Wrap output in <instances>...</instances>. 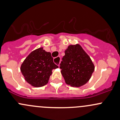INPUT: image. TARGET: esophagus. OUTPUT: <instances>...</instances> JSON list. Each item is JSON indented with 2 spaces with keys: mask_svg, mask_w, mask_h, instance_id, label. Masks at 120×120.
Segmentation results:
<instances>
[{
  "mask_svg": "<svg viewBox=\"0 0 120 120\" xmlns=\"http://www.w3.org/2000/svg\"><path fill=\"white\" fill-rule=\"evenodd\" d=\"M54 63L56 64V65H57L59 66V65H60V56H57V57L55 58L54 59Z\"/></svg>",
  "mask_w": 120,
  "mask_h": 120,
  "instance_id": "34e87169",
  "label": "esophagus"
}]
</instances>
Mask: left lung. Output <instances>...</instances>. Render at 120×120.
I'll return each instance as SVG.
<instances>
[{
    "mask_svg": "<svg viewBox=\"0 0 120 120\" xmlns=\"http://www.w3.org/2000/svg\"><path fill=\"white\" fill-rule=\"evenodd\" d=\"M60 64L65 82L73 87H80L88 82L94 70L90 58L79 45H70Z\"/></svg>",
    "mask_w": 120,
    "mask_h": 120,
    "instance_id": "left-lung-1",
    "label": "left lung"
}]
</instances>
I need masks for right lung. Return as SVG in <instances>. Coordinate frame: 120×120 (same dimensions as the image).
Here are the masks:
<instances>
[{
	"label": "right lung",
	"instance_id": "right-lung-1",
	"mask_svg": "<svg viewBox=\"0 0 120 120\" xmlns=\"http://www.w3.org/2000/svg\"><path fill=\"white\" fill-rule=\"evenodd\" d=\"M58 68L51 53L40 47L27 56L22 64L20 71L29 84L34 87H42L48 83L52 69Z\"/></svg>",
	"mask_w": 120,
	"mask_h": 120
}]
</instances>
